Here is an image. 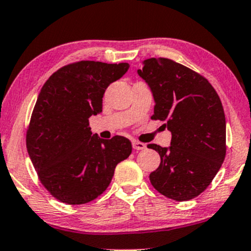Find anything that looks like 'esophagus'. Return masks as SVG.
Returning a JSON list of instances; mask_svg holds the SVG:
<instances>
[{"instance_id": "esophagus-1", "label": "esophagus", "mask_w": 251, "mask_h": 251, "mask_svg": "<svg viewBox=\"0 0 251 251\" xmlns=\"http://www.w3.org/2000/svg\"><path fill=\"white\" fill-rule=\"evenodd\" d=\"M132 148L135 150H143L146 149V144L142 142H138V141H132Z\"/></svg>"}]
</instances>
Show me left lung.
I'll return each instance as SVG.
<instances>
[{"instance_id": "obj_1", "label": "left lung", "mask_w": 251, "mask_h": 251, "mask_svg": "<svg viewBox=\"0 0 251 251\" xmlns=\"http://www.w3.org/2000/svg\"><path fill=\"white\" fill-rule=\"evenodd\" d=\"M138 75L155 100L151 120L172 132L169 148L148 144L161 156L149 175L152 187L174 201H189L211 183L226 157V116L204 76L169 58H148Z\"/></svg>"}]
</instances>
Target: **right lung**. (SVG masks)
I'll return each mask as SVG.
<instances>
[{"label": "right lung", "instance_id": "obj_1", "mask_svg": "<svg viewBox=\"0 0 251 251\" xmlns=\"http://www.w3.org/2000/svg\"><path fill=\"white\" fill-rule=\"evenodd\" d=\"M128 63L78 61L60 68L43 84L26 129L29 157L43 187L58 201L84 204L110 184L115 168L131 154L123 136H93L89 117L102 111L109 84Z\"/></svg>", "mask_w": 251, "mask_h": 251}]
</instances>
